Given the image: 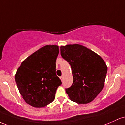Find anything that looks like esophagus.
Segmentation results:
<instances>
[{"mask_svg":"<svg viewBox=\"0 0 125 125\" xmlns=\"http://www.w3.org/2000/svg\"><path fill=\"white\" fill-rule=\"evenodd\" d=\"M63 76H61V77H60V79H61V81H63Z\"/></svg>","mask_w":125,"mask_h":125,"instance_id":"esophagus-1","label":"esophagus"}]
</instances>
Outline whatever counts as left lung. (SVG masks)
I'll return each mask as SVG.
<instances>
[{
    "mask_svg": "<svg viewBox=\"0 0 125 125\" xmlns=\"http://www.w3.org/2000/svg\"><path fill=\"white\" fill-rule=\"evenodd\" d=\"M61 55L70 64L73 83L65 89L69 99L78 104L93 101L103 89L107 67L96 52L79 44L61 46Z\"/></svg>",
    "mask_w": 125,
    "mask_h": 125,
    "instance_id": "obj_1",
    "label": "left lung"
}]
</instances>
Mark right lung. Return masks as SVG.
Instances as JSON below:
<instances>
[{
  "instance_id": "right-lung-1",
  "label": "right lung",
  "mask_w": 125,
  "mask_h": 125,
  "mask_svg": "<svg viewBox=\"0 0 125 125\" xmlns=\"http://www.w3.org/2000/svg\"><path fill=\"white\" fill-rule=\"evenodd\" d=\"M58 54V45H47L25 59L16 71L19 93L32 107H44L55 99L56 90L62 84L55 73Z\"/></svg>"
}]
</instances>
